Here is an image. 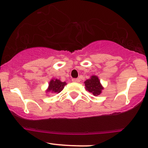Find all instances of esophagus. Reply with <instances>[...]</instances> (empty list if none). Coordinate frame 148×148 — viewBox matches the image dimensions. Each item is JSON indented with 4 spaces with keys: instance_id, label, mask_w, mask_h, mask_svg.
Masks as SVG:
<instances>
[{
    "instance_id": "34e87169",
    "label": "esophagus",
    "mask_w": 148,
    "mask_h": 148,
    "mask_svg": "<svg viewBox=\"0 0 148 148\" xmlns=\"http://www.w3.org/2000/svg\"><path fill=\"white\" fill-rule=\"evenodd\" d=\"M72 82H79L80 79H78V78H77V79H73Z\"/></svg>"
}]
</instances>
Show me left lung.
<instances>
[{"label": "left lung", "mask_w": 148, "mask_h": 148, "mask_svg": "<svg viewBox=\"0 0 148 148\" xmlns=\"http://www.w3.org/2000/svg\"><path fill=\"white\" fill-rule=\"evenodd\" d=\"M86 90L89 91L95 96H98L102 93V90L104 88L101 85L100 81L97 76H92L90 79L84 82Z\"/></svg>", "instance_id": "obj_1"}]
</instances>
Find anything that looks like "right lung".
<instances>
[{
    "instance_id": "obj_1",
    "label": "right lung",
    "mask_w": 148,
    "mask_h": 148,
    "mask_svg": "<svg viewBox=\"0 0 148 148\" xmlns=\"http://www.w3.org/2000/svg\"><path fill=\"white\" fill-rule=\"evenodd\" d=\"M66 84V82H62L57 79H53L51 80L50 82H49V87H48L46 92L58 94L61 92V91L63 90Z\"/></svg>"
}]
</instances>
